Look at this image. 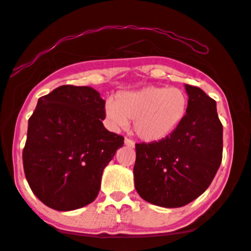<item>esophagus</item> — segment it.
Listing matches in <instances>:
<instances>
[{
  "mask_svg": "<svg viewBox=\"0 0 251 251\" xmlns=\"http://www.w3.org/2000/svg\"><path fill=\"white\" fill-rule=\"evenodd\" d=\"M125 145H127V146H129V147H134V141L132 140V139H129V138H125Z\"/></svg>",
  "mask_w": 251,
  "mask_h": 251,
  "instance_id": "esophagus-1",
  "label": "esophagus"
}]
</instances>
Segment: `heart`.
<instances>
[{
	"instance_id": "1",
	"label": "heart",
	"mask_w": 251,
	"mask_h": 251,
	"mask_svg": "<svg viewBox=\"0 0 251 251\" xmlns=\"http://www.w3.org/2000/svg\"><path fill=\"white\" fill-rule=\"evenodd\" d=\"M188 97L176 86H147L138 91L120 92L116 101L105 104L111 127H125L133 120L135 134L145 141H158L170 135L186 116Z\"/></svg>"
}]
</instances>
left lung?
I'll return each instance as SVG.
<instances>
[{
  "label": "left lung",
  "instance_id": "left-lung-1",
  "mask_svg": "<svg viewBox=\"0 0 251 251\" xmlns=\"http://www.w3.org/2000/svg\"><path fill=\"white\" fill-rule=\"evenodd\" d=\"M188 107L167 137L135 144L134 187L145 201L177 208L209 187L222 161L223 127L216 102L200 87L187 85Z\"/></svg>",
  "mask_w": 251,
  "mask_h": 251
}]
</instances>
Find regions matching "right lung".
Here are the masks:
<instances>
[{"instance_id": "right-lung-1", "label": "right lung", "mask_w": 251, "mask_h": 251, "mask_svg": "<svg viewBox=\"0 0 251 251\" xmlns=\"http://www.w3.org/2000/svg\"><path fill=\"white\" fill-rule=\"evenodd\" d=\"M105 100L89 86L62 85L38 99L28 122L23 168L34 194L56 210L91 203L124 137L107 131Z\"/></svg>"}]
</instances>
